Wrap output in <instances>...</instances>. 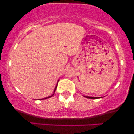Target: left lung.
Listing matches in <instances>:
<instances>
[{"instance_id":"8db88e82","label":"left lung","mask_w":134,"mask_h":134,"mask_svg":"<svg viewBox=\"0 0 134 134\" xmlns=\"http://www.w3.org/2000/svg\"><path fill=\"white\" fill-rule=\"evenodd\" d=\"M85 97V98H88V99H98V98H100L99 97H91V96H84Z\"/></svg>"}]
</instances>
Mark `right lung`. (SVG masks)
Here are the masks:
<instances>
[{
  "label": "right lung",
  "instance_id": "1",
  "mask_svg": "<svg viewBox=\"0 0 134 134\" xmlns=\"http://www.w3.org/2000/svg\"><path fill=\"white\" fill-rule=\"evenodd\" d=\"M58 81H59V80H58V82H57V85H56V87H55V90H54V93H53V94L51 95V96H48V97H46V98H43V99H40V100H43V99H48V98H50L51 97H52V96H53V95L54 94V93H55V90H56V88H57V84H58Z\"/></svg>",
  "mask_w": 134,
  "mask_h": 134
}]
</instances>
